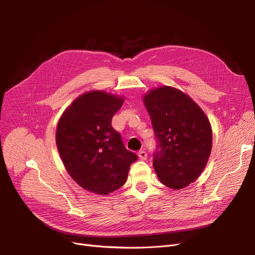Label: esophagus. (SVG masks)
I'll list each match as a JSON object with an SVG mask.
<instances>
[{
    "label": "esophagus",
    "instance_id": "obj_1",
    "mask_svg": "<svg viewBox=\"0 0 255 255\" xmlns=\"http://www.w3.org/2000/svg\"><path fill=\"white\" fill-rule=\"evenodd\" d=\"M137 155H138V158H139L140 160H145L146 157H148V154H146V152H144V151H139V152L137 153Z\"/></svg>",
    "mask_w": 255,
    "mask_h": 255
}]
</instances>
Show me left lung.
I'll list each match as a JSON object with an SVG mask.
<instances>
[{"instance_id":"1","label":"left lung","mask_w":255,"mask_h":255,"mask_svg":"<svg viewBox=\"0 0 255 255\" xmlns=\"http://www.w3.org/2000/svg\"><path fill=\"white\" fill-rule=\"evenodd\" d=\"M143 103L157 141L153 166L162 184L182 189L195 181L212 150V128L202 109L171 87L150 91Z\"/></svg>"}]
</instances>
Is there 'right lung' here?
<instances>
[{"label":"right lung","instance_id":"right-lung-1","mask_svg":"<svg viewBox=\"0 0 255 255\" xmlns=\"http://www.w3.org/2000/svg\"><path fill=\"white\" fill-rule=\"evenodd\" d=\"M123 102V97L103 91L86 93L64 112L57 128V146L70 177L100 195L121 188L137 160L112 126Z\"/></svg>","mask_w":255,"mask_h":255}]
</instances>
